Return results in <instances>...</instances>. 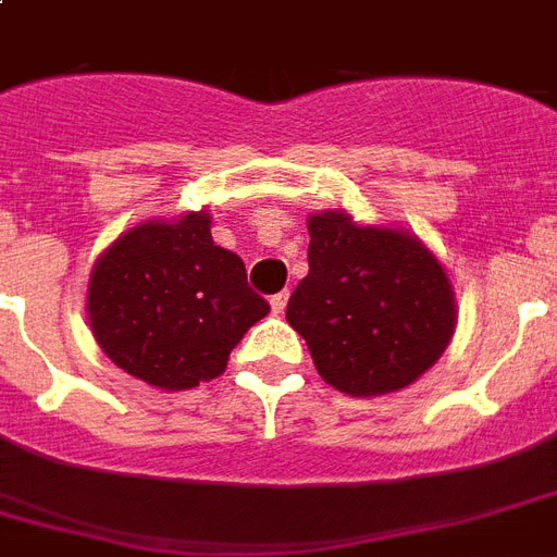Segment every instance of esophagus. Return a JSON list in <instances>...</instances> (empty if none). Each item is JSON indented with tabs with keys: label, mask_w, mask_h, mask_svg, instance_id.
I'll list each match as a JSON object with an SVG mask.
<instances>
[{
	"label": "esophagus",
	"mask_w": 557,
	"mask_h": 557,
	"mask_svg": "<svg viewBox=\"0 0 557 557\" xmlns=\"http://www.w3.org/2000/svg\"><path fill=\"white\" fill-rule=\"evenodd\" d=\"M288 304V292H280V295L271 297V312L274 314H283V309H286Z\"/></svg>",
	"instance_id": "1"
}]
</instances>
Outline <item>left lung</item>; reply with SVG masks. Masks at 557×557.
I'll use <instances>...</instances> for the list:
<instances>
[{
  "label": "left lung",
  "instance_id": "obj_1",
  "mask_svg": "<svg viewBox=\"0 0 557 557\" xmlns=\"http://www.w3.org/2000/svg\"><path fill=\"white\" fill-rule=\"evenodd\" d=\"M309 274L288 297L321 379L347 396H384L431 370L457 326V297L419 236L358 225L347 210L309 216Z\"/></svg>",
  "mask_w": 557,
  "mask_h": 557
}]
</instances>
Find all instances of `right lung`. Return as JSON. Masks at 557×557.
<instances>
[{
  "instance_id": "obj_1",
  "label": "right lung",
  "mask_w": 557,
  "mask_h": 557,
  "mask_svg": "<svg viewBox=\"0 0 557 557\" xmlns=\"http://www.w3.org/2000/svg\"><path fill=\"white\" fill-rule=\"evenodd\" d=\"M100 349L159 389L222 375L231 349L269 314L245 262L213 245L208 210L150 219L100 253L86 295Z\"/></svg>"
}]
</instances>
